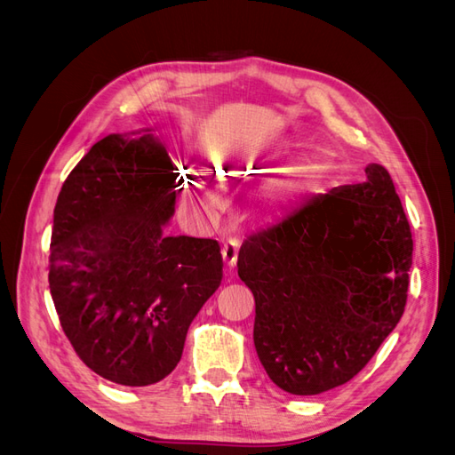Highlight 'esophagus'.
I'll return each mask as SVG.
<instances>
[{"label": "esophagus", "instance_id": "esophagus-1", "mask_svg": "<svg viewBox=\"0 0 455 455\" xmlns=\"http://www.w3.org/2000/svg\"><path fill=\"white\" fill-rule=\"evenodd\" d=\"M222 256H224L226 266H228L229 269L235 267L237 256H239V241H237V239H229L228 243H224V246H222Z\"/></svg>", "mask_w": 455, "mask_h": 455}]
</instances>
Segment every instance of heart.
Wrapping results in <instances>:
<instances>
[{
    "label": "heart",
    "instance_id": "1",
    "mask_svg": "<svg viewBox=\"0 0 455 455\" xmlns=\"http://www.w3.org/2000/svg\"><path fill=\"white\" fill-rule=\"evenodd\" d=\"M212 161H214V167L220 174L235 167V163H233L229 157L222 156V151L220 149L212 151ZM330 164H332V157H330L328 151H324V149L315 151L313 156L304 159V163H299L298 167L284 178V180L273 184L266 191L264 194L266 204L269 206V209H277V206H283L284 203L294 199L296 196L307 194V191L316 189L323 182L326 172L330 171ZM186 182L189 186V189H188L189 204L197 206V209H212V206H216L218 197L214 194V189H212L211 182L206 180L201 172L189 171Z\"/></svg>",
    "mask_w": 455,
    "mask_h": 455
}]
</instances>
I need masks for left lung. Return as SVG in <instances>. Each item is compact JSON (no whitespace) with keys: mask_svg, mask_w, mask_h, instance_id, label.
I'll use <instances>...</instances> for the list:
<instances>
[{"mask_svg":"<svg viewBox=\"0 0 455 455\" xmlns=\"http://www.w3.org/2000/svg\"><path fill=\"white\" fill-rule=\"evenodd\" d=\"M411 251L403 203L376 163L363 184L315 196L246 237L237 267L271 381L319 395L359 374L404 313Z\"/></svg>","mask_w":455,"mask_h":455,"instance_id":"left-lung-1","label":"left lung"}]
</instances>
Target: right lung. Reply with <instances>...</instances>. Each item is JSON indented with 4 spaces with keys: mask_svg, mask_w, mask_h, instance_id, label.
I'll return each instance as SVG.
<instances>
[{
    "mask_svg": "<svg viewBox=\"0 0 455 455\" xmlns=\"http://www.w3.org/2000/svg\"><path fill=\"white\" fill-rule=\"evenodd\" d=\"M174 171L149 131L108 134L54 204L49 288L60 326L92 371L129 387L171 374L191 321L222 283L214 239L163 233L174 214Z\"/></svg>",
    "mask_w": 455,
    "mask_h": 455,
    "instance_id": "add662e5",
    "label": "right lung"
}]
</instances>
